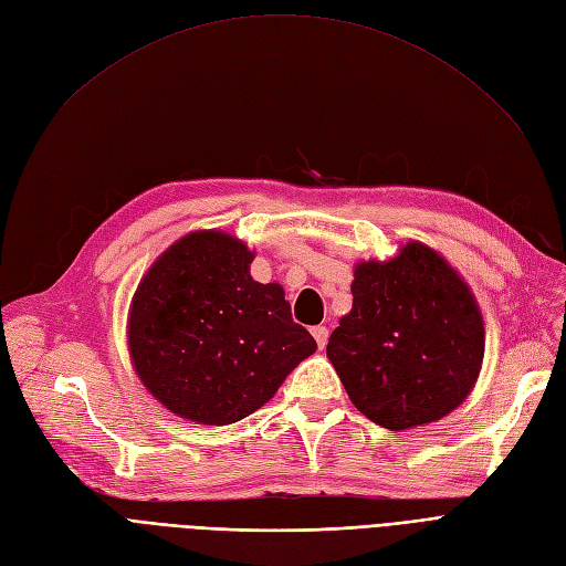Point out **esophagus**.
I'll use <instances>...</instances> for the list:
<instances>
[{
	"instance_id": "34e87169",
	"label": "esophagus",
	"mask_w": 566,
	"mask_h": 566,
	"mask_svg": "<svg viewBox=\"0 0 566 566\" xmlns=\"http://www.w3.org/2000/svg\"><path fill=\"white\" fill-rule=\"evenodd\" d=\"M311 334H313V338H315V344H318V348H325V346H327V338H329V329H327V327L318 325V327L311 329Z\"/></svg>"
}]
</instances>
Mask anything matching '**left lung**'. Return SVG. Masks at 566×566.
I'll return each mask as SVG.
<instances>
[{"label": "left lung", "instance_id": "8db88e82", "mask_svg": "<svg viewBox=\"0 0 566 566\" xmlns=\"http://www.w3.org/2000/svg\"><path fill=\"white\" fill-rule=\"evenodd\" d=\"M350 292L327 357L357 411L399 432L458 409L479 378L485 329L455 269L411 241L390 262H359Z\"/></svg>", "mask_w": 566, "mask_h": 566}]
</instances>
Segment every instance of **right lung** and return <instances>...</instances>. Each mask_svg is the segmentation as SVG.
Returning a JSON list of instances; mask_svg holds the SVG:
<instances>
[{"label":"right lung","instance_id":"1","mask_svg":"<svg viewBox=\"0 0 566 566\" xmlns=\"http://www.w3.org/2000/svg\"><path fill=\"white\" fill-rule=\"evenodd\" d=\"M253 258L230 234L192 232L134 292V369L180 418L232 424L251 416L318 348L292 321L283 287L253 281Z\"/></svg>","mask_w":566,"mask_h":566}]
</instances>
